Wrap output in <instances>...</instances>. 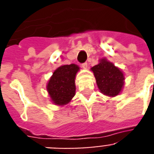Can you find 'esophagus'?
<instances>
[{
  "label": "esophagus",
  "instance_id": "esophagus-1",
  "mask_svg": "<svg viewBox=\"0 0 154 154\" xmlns=\"http://www.w3.org/2000/svg\"><path fill=\"white\" fill-rule=\"evenodd\" d=\"M82 67H83V69L88 68V63H84L82 64Z\"/></svg>",
  "mask_w": 154,
  "mask_h": 154
}]
</instances>
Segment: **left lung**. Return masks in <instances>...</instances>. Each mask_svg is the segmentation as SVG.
<instances>
[{
  "mask_svg": "<svg viewBox=\"0 0 154 154\" xmlns=\"http://www.w3.org/2000/svg\"><path fill=\"white\" fill-rule=\"evenodd\" d=\"M95 75L96 84L101 93L114 97L122 91L125 85V75L119 67L103 58L91 68Z\"/></svg>",
  "mask_w": 154,
  "mask_h": 154,
  "instance_id": "1",
  "label": "left lung"
}]
</instances>
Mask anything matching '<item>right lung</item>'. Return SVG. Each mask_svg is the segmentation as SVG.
Segmentation results:
<instances>
[{
	"label": "right lung",
	"mask_w": 154,
	"mask_h": 154,
	"mask_svg": "<svg viewBox=\"0 0 154 154\" xmlns=\"http://www.w3.org/2000/svg\"><path fill=\"white\" fill-rule=\"evenodd\" d=\"M79 66L76 64L62 65L54 70L49 79L46 91L51 102L58 106L69 103L75 95L76 74Z\"/></svg>",
	"instance_id": "1"
}]
</instances>
